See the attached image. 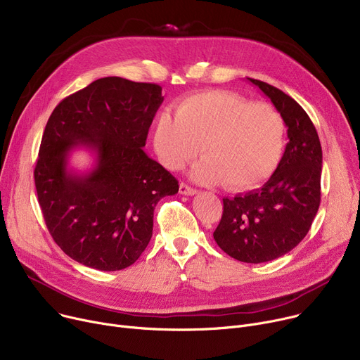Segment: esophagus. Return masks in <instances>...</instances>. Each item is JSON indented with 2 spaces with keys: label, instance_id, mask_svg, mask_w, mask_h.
Wrapping results in <instances>:
<instances>
[{
  "label": "esophagus",
  "instance_id": "esophagus-1",
  "mask_svg": "<svg viewBox=\"0 0 360 360\" xmlns=\"http://www.w3.org/2000/svg\"><path fill=\"white\" fill-rule=\"evenodd\" d=\"M179 193L182 194V195H195L198 191L197 189H194V188H191L189 185H186V184H184V182H181L179 184Z\"/></svg>",
  "mask_w": 360,
  "mask_h": 360
}]
</instances>
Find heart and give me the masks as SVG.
<instances>
[{"label":"heart","mask_w":360,"mask_h":360,"mask_svg":"<svg viewBox=\"0 0 360 360\" xmlns=\"http://www.w3.org/2000/svg\"><path fill=\"white\" fill-rule=\"evenodd\" d=\"M160 163L181 171L200 149L193 172L202 184L249 189L274 174L285 148V123L266 103L227 91H205L179 103L175 117L162 112L153 130Z\"/></svg>","instance_id":"obj_1"}]
</instances>
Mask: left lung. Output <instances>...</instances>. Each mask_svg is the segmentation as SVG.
I'll use <instances>...</instances> for the list:
<instances>
[{"instance_id": "obj_1", "label": "left lung", "mask_w": 360, "mask_h": 360, "mask_svg": "<svg viewBox=\"0 0 360 360\" xmlns=\"http://www.w3.org/2000/svg\"><path fill=\"white\" fill-rule=\"evenodd\" d=\"M248 79L279 111L290 141L265 185L223 198V215L212 236L229 256L262 263L292 250L313 224L321 200L323 152L313 122L294 98L266 82Z\"/></svg>"}]
</instances>
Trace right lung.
<instances>
[{
  "instance_id": "obj_1",
  "label": "right lung",
  "mask_w": 360,
  "mask_h": 360,
  "mask_svg": "<svg viewBox=\"0 0 360 360\" xmlns=\"http://www.w3.org/2000/svg\"><path fill=\"white\" fill-rule=\"evenodd\" d=\"M162 103L156 84L108 77L69 95L47 120L34 167L39 204L56 245L85 266L133 265L150 242L156 204L178 193L176 178L143 150ZM78 147L96 155L86 174L67 167Z\"/></svg>"
}]
</instances>
